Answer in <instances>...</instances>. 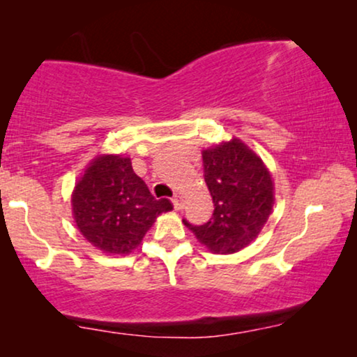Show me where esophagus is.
<instances>
[{
	"mask_svg": "<svg viewBox=\"0 0 357 357\" xmlns=\"http://www.w3.org/2000/svg\"><path fill=\"white\" fill-rule=\"evenodd\" d=\"M171 202H173V206L176 211H179V208H183V197L179 196V194H176V196L171 199Z\"/></svg>",
	"mask_w": 357,
	"mask_h": 357,
	"instance_id": "obj_1",
	"label": "esophagus"
}]
</instances>
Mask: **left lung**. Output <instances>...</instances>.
I'll return each mask as SVG.
<instances>
[{"instance_id":"obj_1","label":"left lung","mask_w":357,"mask_h":357,"mask_svg":"<svg viewBox=\"0 0 357 357\" xmlns=\"http://www.w3.org/2000/svg\"><path fill=\"white\" fill-rule=\"evenodd\" d=\"M204 179L213 201L204 225L183 220L213 253L231 255L256 240L274 206V183L263 160L243 142L213 145L202 151Z\"/></svg>"}]
</instances>
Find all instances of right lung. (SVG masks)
Wrapping results in <instances>:
<instances>
[{
  "mask_svg": "<svg viewBox=\"0 0 357 357\" xmlns=\"http://www.w3.org/2000/svg\"><path fill=\"white\" fill-rule=\"evenodd\" d=\"M76 227L104 253L129 255L144 240L160 213L173 208L156 199L132 169L129 156L99 155L71 194Z\"/></svg>",
  "mask_w": 357,
  "mask_h": 357,
  "instance_id": "add662e5",
  "label": "right lung"
}]
</instances>
